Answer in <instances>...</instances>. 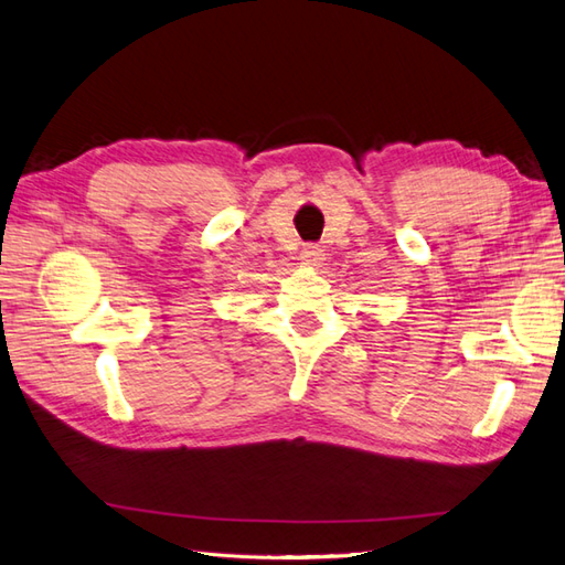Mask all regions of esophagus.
<instances>
[{
  "mask_svg": "<svg viewBox=\"0 0 565 565\" xmlns=\"http://www.w3.org/2000/svg\"><path fill=\"white\" fill-rule=\"evenodd\" d=\"M302 260H305V266H315V268L321 266V260H323L321 248L317 244H307L302 248Z\"/></svg>",
  "mask_w": 565,
  "mask_h": 565,
  "instance_id": "1",
  "label": "esophagus"
}]
</instances>
